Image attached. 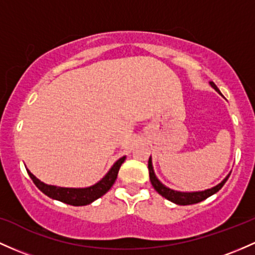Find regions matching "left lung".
<instances>
[{
	"label": "left lung",
	"mask_w": 255,
	"mask_h": 255,
	"mask_svg": "<svg viewBox=\"0 0 255 255\" xmlns=\"http://www.w3.org/2000/svg\"><path fill=\"white\" fill-rule=\"evenodd\" d=\"M209 85H211L212 88H214L218 93L222 94L219 89H218V87L215 86L213 82H209ZM230 174L231 172L229 173V174L226 175V177L224 178L218 185L211 187V189L202 190V191H178V190H173L170 189V187L166 186L164 184H162L161 181L158 180V178L156 177L155 174V170H153L152 158H151V156L149 158V175H150V181L151 184H152L153 189H155L159 195L163 196L164 198H167V200L170 201V202L175 203V205H179V206L195 205V203H198L201 202V201L208 198L209 196L217 194V192L224 186V184L226 183V180H228L229 177H230Z\"/></svg>",
	"instance_id": "1"
}]
</instances>
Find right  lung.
I'll use <instances>...</instances> for the list:
<instances>
[{
  "label": "right lung",
  "instance_id": "right-lung-1",
  "mask_svg": "<svg viewBox=\"0 0 255 255\" xmlns=\"http://www.w3.org/2000/svg\"><path fill=\"white\" fill-rule=\"evenodd\" d=\"M125 159L126 156L117 159L104 177L100 179L98 183L94 184V185L88 187H63L48 185V184L43 183L40 179L36 178L29 169L26 170L27 174L32 179L33 184L48 197L53 198V200L60 201V202H64L70 206H87L89 203L94 202L99 197H102L103 195H105L111 189L115 180H116L117 174H119L120 167L125 162Z\"/></svg>",
  "mask_w": 255,
  "mask_h": 255
}]
</instances>
